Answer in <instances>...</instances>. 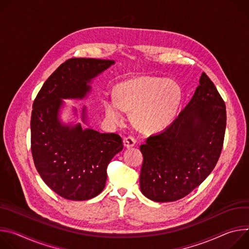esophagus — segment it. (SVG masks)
Here are the masks:
<instances>
[{
	"instance_id": "obj_1",
	"label": "esophagus",
	"mask_w": 249,
	"mask_h": 249,
	"mask_svg": "<svg viewBox=\"0 0 249 249\" xmlns=\"http://www.w3.org/2000/svg\"><path fill=\"white\" fill-rule=\"evenodd\" d=\"M135 143H136V140L131 135H128V136H126V137H124V145L126 148L134 146Z\"/></svg>"
}]
</instances>
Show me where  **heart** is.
I'll return each mask as SVG.
<instances>
[{
  "mask_svg": "<svg viewBox=\"0 0 249 249\" xmlns=\"http://www.w3.org/2000/svg\"><path fill=\"white\" fill-rule=\"evenodd\" d=\"M116 100L106 99L105 112L109 121H123V109L133 110L136 125L155 131L168 125L175 117L182 99L178 83L172 79L142 76L121 83L115 90Z\"/></svg>",
  "mask_w": 249,
  "mask_h": 249,
  "instance_id": "obj_1",
  "label": "heart"
}]
</instances>
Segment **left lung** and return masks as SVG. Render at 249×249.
<instances>
[{
	"mask_svg": "<svg viewBox=\"0 0 249 249\" xmlns=\"http://www.w3.org/2000/svg\"><path fill=\"white\" fill-rule=\"evenodd\" d=\"M226 105L213 83L202 73L189 104L159 133L141 145L142 194L159 203L184 198L211 174L223 149Z\"/></svg>",
	"mask_w": 249,
	"mask_h": 249,
	"instance_id": "1",
	"label": "left lung"
}]
</instances>
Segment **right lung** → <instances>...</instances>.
<instances>
[{
	"label": "right lung",
	"instance_id": "1",
	"mask_svg": "<svg viewBox=\"0 0 249 249\" xmlns=\"http://www.w3.org/2000/svg\"><path fill=\"white\" fill-rule=\"evenodd\" d=\"M114 60L71 58L44 82L34 105L31 120L32 153L44 183L60 197L71 201L90 200L104 190L107 167L123 150L122 137L100 133L80 124L59 120L63 99H83L90 92L93 78ZM82 120L86 124V112Z\"/></svg>",
	"mask_w": 249,
	"mask_h": 249
}]
</instances>
